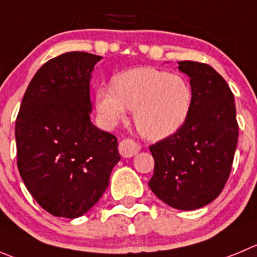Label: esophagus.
<instances>
[{"mask_svg":"<svg viewBox=\"0 0 257 257\" xmlns=\"http://www.w3.org/2000/svg\"><path fill=\"white\" fill-rule=\"evenodd\" d=\"M140 150L141 146L138 145V143L134 142L133 140H129V138L123 140L119 143V152H120V155L125 158L136 156L137 153L140 152Z\"/></svg>","mask_w":257,"mask_h":257,"instance_id":"34e87169","label":"esophagus"}]
</instances>
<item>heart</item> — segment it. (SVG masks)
<instances>
[{
    "label": "heart",
    "mask_w": 257,
    "mask_h": 257,
    "mask_svg": "<svg viewBox=\"0 0 257 257\" xmlns=\"http://www.w3.org/2000/svg\"><path fill=\"white\" fill-rule=\"evenodd\" d=\"M193 101L190 82L181 74L153 67L126 69L112 78V88L96 92V109L102 120L115 125L133 110L137 129L148 140H164L179 131Z\"/></svg>",
    "instance_id": "obj_1"
}]
</instances>
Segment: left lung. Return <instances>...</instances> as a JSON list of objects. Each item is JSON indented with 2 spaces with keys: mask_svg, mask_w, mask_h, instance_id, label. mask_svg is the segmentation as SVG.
I'll return each mask as SVG.
<instances>
[{
  "mask_svg": "<svg viewBox=\"0 0 257 257\" xmlns=\"http://www.w3.org/2000/svg\"><path fill=\"white\" fill-rule=\"evenodd\" d=\"M179 69L190 77V111L176 133L150 147L155 171L148 185L170 207L193 210L209 204L226 185L238 124L233 93L214 68L183 61Z\"/></svg>",
  "mask_w": 257,
  "mask_h": 257,
  "instance_id": "8db88e82",
  "label": "left lung"
}]
</instances>
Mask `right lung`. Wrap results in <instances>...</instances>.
I'll return each mask as SVG.
<instances>
[{"label": "right lung", "mask_w": 257, "mask_h": 257, "mask_svg": "<svg viewBox=\"0 0 257 257\" xmlns=\"http://www.w3.org/2000/svg\"><path fill=\"white\" fill-rule=\"evenodd\" d=\"M100 56L68 52L43 64L16 117L18 169L38 204L77 218L99 201L120 160L115 136L96 128L90 80Z\"/></svg>", "instance_id": "add662e5"}]
</instances>
